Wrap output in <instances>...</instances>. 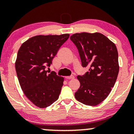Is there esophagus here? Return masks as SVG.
<instances>
[{
    "label": "esophagus",
    "mask_w": 134,
    "mask_h": 134,
    "mask_svg": "<svg viewBox=\"0 0 134 134\" xmlns=\"http://www.w3.org/2000/svg\"><path fill=\"white\" fill-rule=\"evenodd\" d=\"M75 78V77L73 75H71V76H69V77H66L65 79H68V80H70V79H73Z\"/></svg>",
    "instance_id": "34e87169"
}]
</instances>
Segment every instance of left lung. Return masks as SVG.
Listing matches in <instances>:
<instances>
[{
  "label": "left lung",
  "mask_w": 134,
  "mask_h": 134,
  "mask_svg": "<svg viewBox=\"0 0 134 134\" xmlns=\"http://www.w3.org/2000/svg\"><path fill=\"white\" fill-rule=\"evenodd\" d=\"M70 40L79 50L82 66L89 68L84 75L77 76L80 86L75 97L86 105H97L116 83L119 68L117 48L99 32L76 33Z\"/></svg>",
  "instance_id": "left-lung-1"
}]
</instances>
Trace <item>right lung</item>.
<instances>
[{
  "label": "right lung",
  "instance_id": "1",
  "mask_svg": "<svg viewBox=\"0 0 134 134\" xmlns=\"http://www.w3.org/2000/svg\"><path fill=\"white\" fill-rule=\"evenodd\" d=\"M70 34L38 35L27 40L17 54L15 69L24 94L40 108L51 105L59 98L64 78L47 72L54 57Z\"/></svg>",
  "mask_w": 134,
  "mask_h": 134
}]
</instances>
